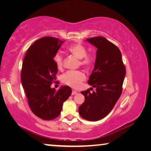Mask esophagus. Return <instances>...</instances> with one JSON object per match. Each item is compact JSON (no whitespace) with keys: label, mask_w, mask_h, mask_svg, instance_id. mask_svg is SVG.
Here are the masks:
<instances>
[{"label":"esophagus","mask_w":151,"mask_h":151,"mask_svg":"<svg viewBox=\"0 0 151 151\" xmlns=\"http://www.w3.org/2000/svg\"><path fill=\"white\" fill-rule=\"evenodd\" d=\"M76 93H77V92H76V91H73V92H72V95H75V94H76Z\"/></svg>","instance_id":"1"}]
</instances>
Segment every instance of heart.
<instances>
[{"label": "heart", "instance_id": "1", "mask_svg": "<svg viewBox=\"0 0 151 151\" xmlns=\"http://www.w3.org/2000/svg\"><path fill=\"white\" fill-rule=\"evenodd\" d=\"M67 50L76 57L81 59V65L91 66L94 62V57L92 54H86V48L82 44L71 45L67 48ZM54 61L58 68L60 69L63 65V57L60 53H57L54 57ZM86 79V75L81 70H70L63 74L61 81L65 85L73 88H78L82 82Z\"/></svg>", "mask_w": 151, "mask_h": 151}]
</instances>
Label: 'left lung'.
I'll return each mask as SVG.
<instances>
[{"label":"left lung","instance_id":"left-lung-1","mask_svg":"<svg viewBox=\"0 0 151 151\" xmlns=\"http://www.w3.org/2000/svg\"><path fill=\"white\" fill-rule=\"evenodd\" d=\"M86 40L97 48L94 68L88 81L96 90L81 92L85 100L78 112L83 119L97 121L108 115L121 96L126 69L121 51L113 43L102 37Z\"/></svg>","mask_w":151,"mask_h":151}]
</instances>
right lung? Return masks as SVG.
I'll return each mask as SVG.
<instances>
[{
	"label": "right lung",
	"instance_id": "1",
	"mask_svg": "<svg viewBox=\"0 0 151 151\" xmlns=\"http://www.w3.org/2000/svg\"><path fill=\"white\" fill-rule=\"evenodd\" d=\"M63 42L54 37L41 38L29 47L22 63L21 82L30 108L46 121L59 115L64 102L72 93L68 86H62L58 91L50 87L58 72L54 57Z\"/></svg>",
	"mask_w": 151,
	"mask_h": 151
}]
</instances>
